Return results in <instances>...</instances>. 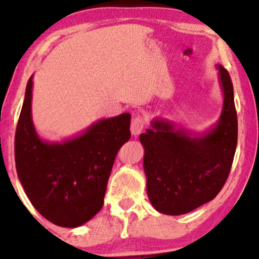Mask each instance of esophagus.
I'll return each mask as SVG.
<instances>
[{"instance_id":"esophagus-1","label":"esophagus","mask_w":259,"mask_h":259,"mask_svg":"<svg viewBox=\"0 0 259 259\" xmlns=\"http://www.w3.org/2000/svg\"><path fill=\"white\" fill-rule=\"evenodd\" d=\"M146 126V119L142 118L141 116H136L132 120V126H130V130H132L133 136H139L140 134L142 133V130L145 129Z\"/></svg>"}]
</instances>
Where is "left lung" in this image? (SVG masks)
<instances>
[{"label": "left lung", "mask_w": 259, "mask_h": 259, "mask_svg": "<svg viewBox=\"0 0 259 259\" xmlns=\"http://www.w3.org/2000/svg\"><path fill=\"white\" fill-rule=\"evenodd\" d=\"M216 67L223 106L213 126L195 133L155 118L151 129L140 135L147 195L160 213L191 212L212 200L228 179L238 142V118L228 71Z\"/></svg>", "instance_id": "left-lung-1"}]
</instances>
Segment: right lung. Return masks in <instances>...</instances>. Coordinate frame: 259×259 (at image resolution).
Instances as JSON below:
<instances>
[{
    "label": "right lung",
    "mask_w": 259,
    "mask_h": 259,
    "mask_svg": "<svg viewBox=\"0 0 259 259\" xmlns=\"http://www.w3.org/2000/svg\"><path fill=\"white\" fill-rule=\"evenodd\" d=\"M32 76L17 133L15 166L31 204L49 222L77 228L101 210L112 166L130 139L129 113L100 119L62 141L39 138L32 121Z\"/></svg>",
    "instance_id": "right-lung-1"
}]
</instances>
